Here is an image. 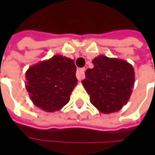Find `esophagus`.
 Returning <instances> with one entry per match:
<instances>
[{
    "label": "esophagus",
    "instance_id": "obj_1",
    "mask_svg": "<svg viewBox=\"0 0 155 155\" xmlns=\"http://www.w3.org/2000/svg\"><path fill=\"white\" fill-rule=\"evenodd\" d=\"M84 68L82 69H79L77 70V72H76V77L79 81H82L84 78Z\"/></svg>",
    "mask_w": 155,
    "mask_h": 155
}]
</instances>
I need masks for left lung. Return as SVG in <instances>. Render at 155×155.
<instances>
[{
    "mask_svg": "<svg viewBox=\"0 0 155 155\" xmlns=\"http://www.w3.org/2000/svg\"><path fill=\"white\" fill-rule=\"evenodd\" d=\"M92 63L94 68L86 70L81 81L91 103L104 114L120 110L130 100L134 84L133 65L104 55L95 57Z\"/></svg>",
    "mask_w": 155,
    "mask_h": 155,
    "instance_id": "obj_1",
    "label": "left lung"
}]
</instances>
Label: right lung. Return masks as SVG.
Segmentation results:
<instances>
[{
    "label": "right lung",
    "instance_id": "add662e5",
    "mask_svg": "<svg viewBox=\"0 0 155 155\" xmlns=\"http://www.w3.org/2000/svg\"><path fill=\"white\" fill-rule=\"evenodd\" d=\"M75 72L74 61L61 54L33 64L25 72V88L33 104L46 112L60 110L77 84Z\"/></svg>",
    "mask_w": 155,
    "mask_h": 155
}]
</instances>
